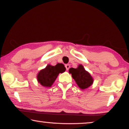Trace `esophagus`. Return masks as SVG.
Returning a JSON list of instances; mask_svg holds the SVG:
<instances>
[{
    "label": "esophagus",
    "mask_w": 129,
    "mask_h": 129,
    "mask_svg": "<svg viewBox=\"0 0 129 129\" xmlns=\"http://www.w3.org/2000/svg\"><path fill=\"white\" fill-rule=\"evenodd\" d=\"M65 68H66L67 70H68L69 69V68H70V65L68 64H66V65H65Z\"/></svg>",
    "instance_id": "obj_1"
}]
</instances>
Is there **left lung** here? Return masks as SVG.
Here are the masks:
<instances>
[{
  "label": "left lung",
  "mask_w": 129,
  "mask_h": 129,
  "mask_svg": "<svg viewBox=\"0 0 129 129\" xmlns=\"http://www.w3.org/2000/svg\"><path fill=\"white\" fill-rule=\"evenodd\" d=\"M69 73L75 80L80 89H87L93 83V78L89 72L86 71L82 64H79L77 68H71L69 70Z\"/></svg>",
  "instance_id": "left-lung-1"
}]
</instances>
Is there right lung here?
<instances>
[{
    "label": "right lung",
    "mask_w": 129,
    "mask_h": 129,
    "mask_svg": "<svg viewBox=\"0 0 129 129\" xmlns=\"http://www.w3.org/2000/svg\"><path fill=\"white\" fill-rule=\"evenodd\" d=\"M66 68L62 63H57L56 66L47 64L45 69H42L37 75L38 82L42 86L50 87L53 84L59 73L65 72Z\"/></svg>",
    "instance_id": "add662e5"
}]
</instances>
